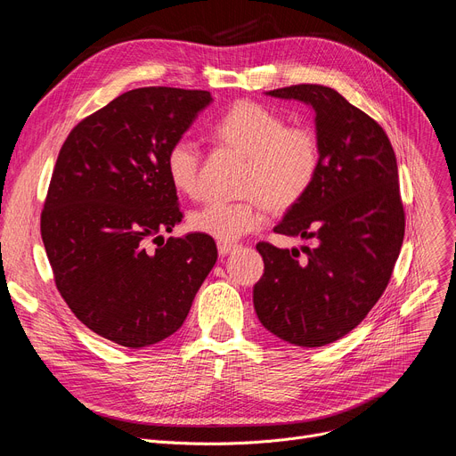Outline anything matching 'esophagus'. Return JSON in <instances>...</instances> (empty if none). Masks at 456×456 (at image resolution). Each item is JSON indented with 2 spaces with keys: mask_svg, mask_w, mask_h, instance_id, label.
I'll use <instances>...</instances> for the list:
<instances>
[{
  "mask_svg": "<svg viewBox=\"0 0 456 456\" xmlns=\"http://www.w3.org/2000/svg\"><path fill=\"white\" fill-rule=\"evenodd\" d=\"M236 248H238V246H236V244H231V242H218V253H220L222 256L232 253Z\"/></svg>",
  "mask_w": 456,
  "mask_h": 456,
  "instance_id": "esophagus-1",
  "label": "esophagus"
}]
</instances>
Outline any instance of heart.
Returning a JSON list of instances; mask_svg holds the SVG:
<instances>
[{
    "mask_svg": "<svg viewBox=\"0 0 456 456\" xmlns=\"http://www.w3.org/2000/svg\"><path fill=\"white\" fill-rule=\"evenodd\" d=\"M212 134L224 146L248 157L242 191L234 201H208L188 216L191 231L232 242L260 229L266 207H296L313 188L322 167V143L308 126H289L275 109L240 102L216 119ZM166 172L172 184L188 198L201 188V150L198 142L181 136L166 153Z\"/></svg>",
    "mask_w": 456,
    "mask_h": 456,
    "instance_id": "b5f03b06",
    "label": "heart"
}]
</instances>
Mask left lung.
<instances>
[{
    "instance_id": "left-lung-1",
    "label": "left lung",
    "mask_w": 456,
    "mask_h": 456,
    "mask_svg": "<svg viewBox=\"0 0 456 456\" xmlns=\"http://www.w3.org/2000/svg\"><path fill=\"white\" fill-rule=\"evenodd\" d=\"M268 94L313 105L322 167L273 229L314 242L301 251L256 244L265 273L253 305L281 340L322 347L353 330L387 290L404 236L397 160L385 129L337 90L294 85Z\"/></svg>"
}]
</instances>
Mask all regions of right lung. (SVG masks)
Returning <instances> with one entry per match:
<instances>
[{"mask_svg": "<svg viewBox=\"0 0 456 456\" xmlns=\"http://www.w3.org/2000/svg\"><path fill=\"white\" fill-rule=\"evenodd\" d=\"M210 102L207 90L134 88L81 119L59 151L42 242L71 313L118 346L174 334L218 258L212 236L162 238L183 220L167 148ZM150 240H161L155 252Z\"/></svg>", "mask_w": 456, "mask_h": 456, "instance_id": "obj_1", "label": "right lung"}]
</instances>
